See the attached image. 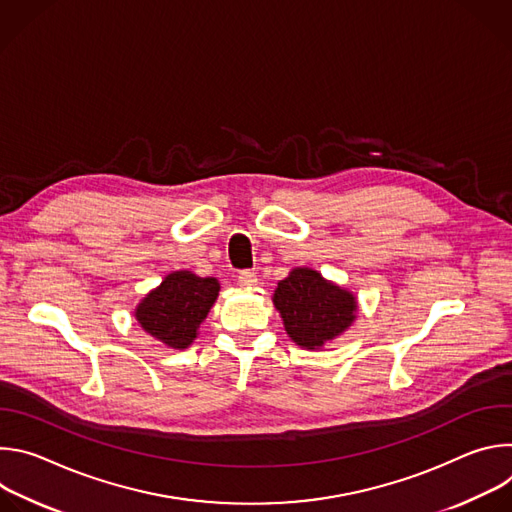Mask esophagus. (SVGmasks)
Returning <instances> with one entry per match:
<instances>
[{"label":"esophagus","instance_id":"obj_1","mask_svg":"<svg viewBox=\"0 0 512 512\" xmlns=\"http://www.w3.org/2000/svg\"><path fill=\"white\" fill-rule=\"evenodd\" d=\"M239 285H243V287H255V285H257V275H255V271L243 269V271L239 273Z\"/></svg>","mask_w":512,"mask_h":512}]
</instances>
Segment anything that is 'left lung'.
<instances>
[{"mask_svg": "<svg viewBox=\"0 0 512 512\" xmlns=\"http://www.w3.org/2000/svg\"><path fill=\"white\" fill-rule=\"evenodd\" d=\"M273 306L285 332L298 346L314 350L340 336L356 318L352 291L328 281L310 267L291 269L275 287Z\"/></svg>", "mask_w": 512, "mask_h": 512, "instance_id": "1", "label": "left lung"}]
</instances>
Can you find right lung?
<instances>
[{
  "instance_id": "1",
  "label": "right lung",
  "mask_w": 512,
  "mask_h": 512,
  "mask_svg": "<svg viewBox=\"0 0 512 512\" xmlns=\"http://www.w3.org/2000/svg\"><path fill=\"white\" fill-rule=\"evenodd\" d=\"M218 289L221 283L214 277L174 271L137 304L135 318L145 332L166 346L188 348L216 302Z\"/></svg>"
}]
</instances>
